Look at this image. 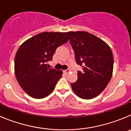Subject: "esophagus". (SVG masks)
I'll use <instances>...</instances> for the list:
<instances>
[{"mask_svg":"<svg viewBox=\"0 0 131 131\" xmlns=\"http://www.w3.org/2000/svg\"><path fill=\"white\" fill-rule=\"evenodd\" d=\"M70 72V70L69 69H67V70H64V73L66 74H68Z\"/></svg>","mask_w":131,"mask_h":131,"instance_id":"esophagus-1","label":"esophagus"}]
</instances>
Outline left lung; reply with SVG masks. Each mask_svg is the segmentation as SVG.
<instances>
[{
    "label": "left lung",
    "instance_id": "1",
    "mask_svg": "<svg viewBox=\"0 0 131 131\" xmlns=\"http://www.w3.org/2000/svg\"><path fill=\"white\" fill-rule=\"evenodd\" d=\"M75 53L78 80L71 83L74 93L85 100L94 98L104 90L113 72L114 59L110 46L100 38L86 31L67 32Z\"/></svg>",
    "mask_w": 131,
    "mask_h": 131
}]
</instances>
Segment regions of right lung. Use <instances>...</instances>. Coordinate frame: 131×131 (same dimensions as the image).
<instances>
[{"instance_id":"right-lung-1","label":"right lung","mask_w":131,"mask_h":131,"mask_svg":"<svg viewBox=\"0 0 131 131\" xmlns=\"http://www.w3.org/2000/svg\"><path fill=\"white\" fill-rule=\"evenodd\" d=\"M68 41L67 33L42 32L23 42L15 57V74L27 94L41 99L50 94L63 71L47 68L59 46Z\"/></svg>"}]
</instances>
